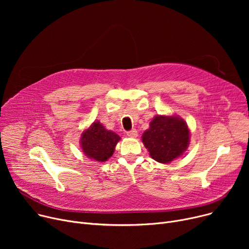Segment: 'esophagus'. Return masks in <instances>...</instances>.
Segmentation results:
<instances>
[{
  "label": "esophagus",
  "mask_w": 249,
  "mask_h": 249,
  "mask_svg": "<svg viewBox=\"0 0 249 249\" xmlns=\"http://www.w3.org/2000/svg\"><path fill=\"white\" fill-rule=\"evenodd\" d=\"M137 135H138V133L136 131V129H132V130H130V131L127 132V136L130 137V138H136Z\"/></svg>",
  "instance_id": "obj_1"
}]
</instances>
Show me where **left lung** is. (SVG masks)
Listing matches in <instances>:
<instances>
[{"mask_svg":"<svg viewBox=\"0 0 249 249\" xmlns=\"http://www.w3.org/2000/svg\"><path fill=\"white\" fill-rule=\"evenodd\" d=\"M142 142L154 160L168 163L187 150L190 130L178 116L158 115L151 120L149 129L143 132Z\"/></svg>","mask_w":249,"mask_h":249,"instance_id":"8db88e82","label":"left lung"}]
</instances>
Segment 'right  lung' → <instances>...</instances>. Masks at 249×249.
<instances>
[{
    "label": "right lung",
    "instance_id": "1",
    "mask_svg": "<svg viewBox=\"0 0 249 249\" xmlns=\"http://www.w3.org/2000/svg\"><path fill=\"white\" fill-rule=\"evenodd\" d=\"M121 138L96 121L82 133L81 147L89 159L99 162L108 160L114 153L115 146Z\"/></svg>",
    "mask_w": 249,
    "mask_h": 249
}]
</instances>
